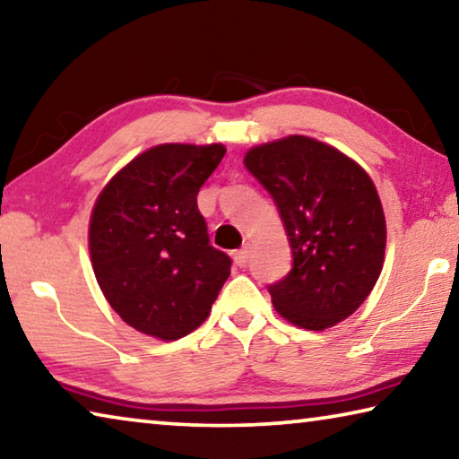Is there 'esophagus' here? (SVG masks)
Masks as SVG:
<instances>
[{
    "mask_svg": "<svg viewBox=\"0 0 459 459\" xmlns=\"http://www.w3.org/2000/svg\"><path fill=\"white\" fill-rule=\"evenodd\" d=\"M248 257H251V247L248 245H245L243 248H238V251L232 253V259H235L238 267H245L248 263Z\"/></svg>",
    "mask_w": 459,
    "mask_h": 459,
    "instance_id": "esophagus-1",
    "label": "esophagus"
}]
</instances>
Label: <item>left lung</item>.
Wrapping results in <instances>:
<instances>
[{
    "label": "left lung",
    "mask_w": 459,
    "mask_h": 459,
    "mask_svg": "<svg viewBox=\"0 0 459 459\" xmlns=\"http://www.w3.org/2000/svg\"><path fill=\"white\" fill-rule=\"evenodd\" d=\"M245 168L271 194L291 245V271L269 285L277 312L306 330L352 316L385 261V212L368 174L304 135L253 147Z\"/></svg>",
    "instance_id": "obj_1"
}]
</instances>
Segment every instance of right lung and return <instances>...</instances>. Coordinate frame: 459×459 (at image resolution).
<instances>
[{
	"mask_svg": "<svg viewBox=\"0 0 459 459\" xmlns=\"http://www.w3.org/2000/svg\"><path fill=\"white\" fill-rule=\"evenodd\" d=\"M224 145L164 143L111 178L91 214L89 248L100 291L137 332L178 340L211 314L230 257L211 245L196 196Z\"/></svg>",
	"mask_w": 459,
	"mask_h": 459,
	"instance_id": "obj_1",
	"label": "right lung"
}]
</instances>
